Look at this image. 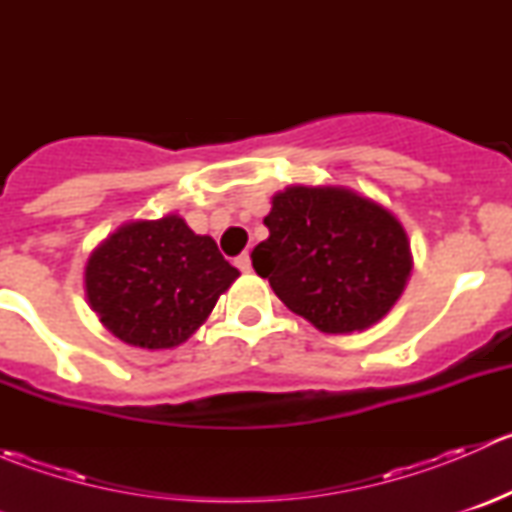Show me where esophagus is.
Listing matches in <instances>:
<instances>
[{
  "instance_id": "obj_1",
  "label": "esophagus",
  "mask_w": 512,
  "mask_h": 512,
  "mask_svg": "<svg viewBox=\"0 0 512 512\" xmlns=\"http://www.w3.org/2000/svg\"><path fill=\"white\" fill-rule=\"evenodd\" d=\"M235 265H237V270H242V272H250V270H252L250 252H242L240 257H235Z\"/></svg>"
}]
</instances>
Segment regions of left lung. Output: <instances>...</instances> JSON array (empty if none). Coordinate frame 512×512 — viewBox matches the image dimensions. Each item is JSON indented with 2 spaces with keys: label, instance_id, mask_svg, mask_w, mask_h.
<instances>
[{
  "label": "left lung",
  "instance_id": "8db88e82",
  "mask_svg": "<svg viewBox=\"0 0 512 512\" xmlns=\"http://www.w3.org/2000/svg\"><path fill=\"white\" fill-rule=\"evenodd\" d=\"M265 225L270 237L252 250V267L319 332H364L409 282L404 225L342 185H289L272 198Z\"/></svg>",
  "mask_w": 512,
  "mask_h": 512
}]
</instances>
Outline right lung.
Listing matches in <instances>:
<instances>
[{
  "label": "right lung",
  "instance_id": "obj_1",
  "mask_svg": "<svg viewBox=\"0 0 512 512\" xmlns=\"http://www.w3.org/2000/svg\"><path fill=\"white\" fill-rule=\"evenodd\" d=\"M240 272L180 215L118 227L86 262V297L103 327L141 349L188 342Z\"/></svg>",
  "mask_w": 512,
  "mask_h": 512
}]
</instances>
